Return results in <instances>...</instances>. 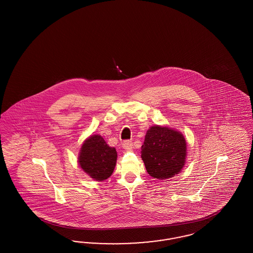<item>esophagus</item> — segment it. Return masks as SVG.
Returning <instances> with one entry per match:
<instances>
[{"instance_id":"obj_1","label":"esophagus","mask_w":253,"mask_h":253,"mask_svg":"<svg viewBox=\"0 0 253 253\" xmlns=\"http://www.w3.org/2000/svg\"><path fill=\"white\" fill-rule=\"evenodd\" d=\"M122 147H123V149H125L127 151H130V150H132V142L131 140H125L122 143Z\"/></svg>"}]
</instances>
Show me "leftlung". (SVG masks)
I'll return each instance as SVG.
<instances>
[{
    "label": "left lung",
    "mask_w": 253,
    "mask_h": 253,
    "mask_svg": "<svg viewBox=\"0 0 253 253\" xmlns=\"http://www.w3.org/2000/svg\"><path fill=\"white\" fill-rule=\"evenodd\" d=\"M186 145L180 132L167 127H151L141 147V158L148 173L157 179L177 174L185 164Z\"/></svg>",
    "instance_id": "8db88e82"
}]
</instances>
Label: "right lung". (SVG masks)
Segmentation results:
<instances>
[{"mask_svg":"<svg viewBox=\"0 0 253 253\" xmlns=\"http://www.w3.org/2000/svg\"><path fill=\"white\" fill-rule=\"evenodd\" d=\"M118 153L100 135L87 138L82 147L79 162L87 174L96 180L107 179L114 171Z\"/></svg>","mask_w":253,"mask_h":253,"instance_id":"right-lung-1","label":"right lung"}]
</instances>
